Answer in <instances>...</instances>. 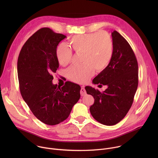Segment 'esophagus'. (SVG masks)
<instances>
[{
    "instance_id": "obj_1",
    "label": "esophagus",
    "mask_w": 158,
    "mask_h": 158,
    "mask_svg": "<svg viewBox=\"0 0 158 158\" xmlns=\"http://www.w3.org/2000/svg\"><path fill=\"white\" fill-rule=\"evenodd\" d=\"M81 95L82 96H85V94H86V92H85V89H84V85H82V87H81Z\"/></svg>"
}]
</instances>
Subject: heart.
<instances>
[{"label": "heart", "instance_id": "b5f03b06", "mask_svg": "<svg viewBox=\"0 0 158 158\" xmlns=\"http://www.w3.org/2000/svg\"><path fill=\"white\" fill-rule=\"evenodd\" d=\"M70 44L76 53H81L80 65H73L67 70V76L76 82H84L94 74L96 69L101 72L110 64L114 54V42L109 34L105 31L76 35L70 40ZM56 56L62 65L68 64L73 52L65 44H61L56 50Z\"/></svg>", "mask_w": 158, "mask_h": 158}]
</instances>
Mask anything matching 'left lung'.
<instances>
[{
  "instance_id": "1",
  "label": "left lung",
  "mask_w": 158,
  "mask_h": 158,
  "mask_svg": "<svg viewBox=\"0 0 158 158\" xmlns=\"http://www.w3.org/2000/svg\"><path fill=\"white\" fill-rule=\"evenodd\" d=\"M114 54L107 68L93 81L99 86L107 85L102 93L91 86H85L87 94L94 99L90 107L93 117L99 123L115 125L127 114L138 85V64L127 41L116 31L111 34Z\"/></svg>"
}]
</instances>
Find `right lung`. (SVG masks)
<instances>
[{"label":"right lung","mask_w":158,"mask_h":158,"mask_svg":"<svg viewBox=\"0 0 158 158\" xmlns=\"http://www.w3.org/2000/svg\"><path fill=\"white\" fill-rule=\"evenodd\" d=\"M65 37L49 28H42L26 42L18 57L22 97L39 120L51 126L68 118L81 97V87L77 84L67 81L60 87L52 83V74L59 65L57 47Z\"/></svg>","instance_id":"1"}]
</instances>
